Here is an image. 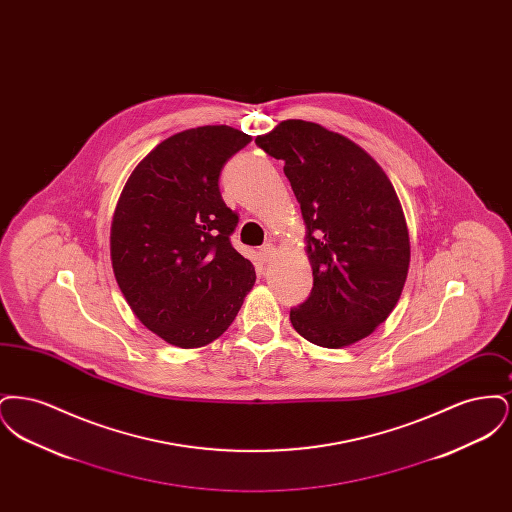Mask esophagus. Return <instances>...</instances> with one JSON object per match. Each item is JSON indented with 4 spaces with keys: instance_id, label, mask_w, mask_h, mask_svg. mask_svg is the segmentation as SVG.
I'll use <instances>...</instances> for the list:
<instances>
[{
    "instance_id": "34e87169",
    "label": "esophagus",
    "mask_w": 512,
    "mask_h": 512,
    "mask_svg": "<svg viewBox=\"0 0 512 512\" xmlns=\"http://www.w3.org/2000/svg\"><path fill=\"white\" fill-rule=\"evenodd\" d=\"M274 255V245L272 244H265L261 249H259V257H261V261L263 263H267V261H270V257Z\"/></svg>"
}]
</instances>
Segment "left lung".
Listing matches in <instances>:
<instances>
[{"mask_svg":"<svg viewBox=\"0 0 512 512\" xmlns=\"http://www.w3.org/2000/svg\"><path fill=\"white\" fill-rule=\"evenodd\" d=\"M255 144L284 161L307 226L313 290L290 311L293 328L328 349L370 336L397 305L411 261L390 178L365 149L315 122H280Z\"/></svg>","mask_w":512,"mask_h":512,"instance_id":"1","label":"left lung"}]
</instances>
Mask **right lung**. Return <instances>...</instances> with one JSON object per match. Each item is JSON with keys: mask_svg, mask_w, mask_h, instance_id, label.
<instances>
[{"mask_svg": "<svg viewBox=\"0 0 512 512\" xmlns=\"http://www.w3.org/2000/svg\"><path fill=\"white\" fill-rule=\"evenodd\" d=\"M249 142L224 124L178 132L147 153L117 203V284L147 330L176 347L217 340L255 284L230 242L240 217L219 190L222 167Z\"/></svg>", "mask_w": 512, "mask_h": 512, "instance_id": "right-lung-1", "label": "right lung"}]
</instances>
